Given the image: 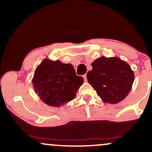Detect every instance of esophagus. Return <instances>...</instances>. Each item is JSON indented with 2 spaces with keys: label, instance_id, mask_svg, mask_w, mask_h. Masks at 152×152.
<instances>
[{
  "label": "esophagus",
  "instance_id": "1",
  "mask_svg": "<svg viewBox=\"0 0 152 152\" xmlns=\"http://www.w3.org/2000/svg\"><path fill=\"white\" fill-rule=\"evenodd\" d=\"M83 79H84V81H87V78H86V74H84L83 76Z\"/></svg>",
  "mask_w": 152,
  "mask_h": 152
}]
</instances>
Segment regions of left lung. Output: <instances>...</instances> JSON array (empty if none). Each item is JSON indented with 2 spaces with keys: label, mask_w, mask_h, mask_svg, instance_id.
I'll use <instances>...</instances> for the list:
<instances>
[{
  "label": "left lung",
  "mask_w": 152,
  "mask_h": 152,
  "mask_svg": "<svg viewBox=\"0 0 152 152\" xmlns=\"http://www.w3.org/2000/svg\"><path fill=\"white\" fill-rule=\"evenodd\" d=\"M91 66L93 69L87 73V80L104 102L116 104L126 96L134 78L127 63L118 58L102 56Z\"/></svg>",
  "instance_id": "8db88e82"
}]
</instances>
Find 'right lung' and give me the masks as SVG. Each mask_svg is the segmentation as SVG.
<instances>
[{
    "label": "right lung",
    "instance_id": "1",
    "mask_svg": "<svg viewBox=\"0 0 152 152\" xmlns=\"http://www.w3.org/2000/svg\"><path fill=\"white\" fill-rule=\"evenodd\" d=\"M35 92L45 104L60 106L74 99L83 78L76 75L71 64L45 59L32 80Z\"/></svg>",
    "mask_w": 152,
    "mask_h": 152
}]
</instances>
